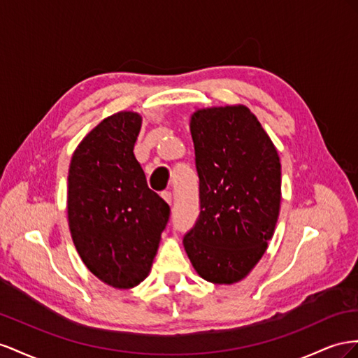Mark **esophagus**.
I'll list each match as a JSON object with an SVG mask.
<instances>
[{"mask_svg": "<svg viewBox=\"0 0 358 358\" xmlns=\"http://www.w3.org/2000/svg\"><path fill=\"white\" fill-rule=\"evenodd\" d=\"M162 198L165 199V201L169 203V206H171V203H172V195H171V192H163V193H162Z\"/></svg>", "mask_w": 358, "mask_h": 358, "instance_id": "obj_1", "label": "esophagus"}]
</instances>
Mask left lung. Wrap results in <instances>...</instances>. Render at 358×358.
Segmentation results:
<instances>
[{
  "instance_id": "8db88e82",
  "label": "left lung",
  "mask_w": 358,
  "mask_h": 358,
  "mask_svg": "<svg viewBox=\"0 0 358 358\" xmlns=\"http://www.w3.org/2000/svg\"><path fill=\"white\" fill-rule=\"evenodd\" d=\"M199 176V219L182 244L203 280H243L268 248L278 223L282 171L278 148L244 105L190 115Z\"/></svg>"
}]
</instances>
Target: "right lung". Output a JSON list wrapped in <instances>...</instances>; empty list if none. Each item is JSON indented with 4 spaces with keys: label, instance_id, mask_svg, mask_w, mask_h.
<instances>
[{
    "label": "right lung",
    "instance_id": "add662e5",
    "mask_svg": "<svg viewBox=\"0 0 358 358\" xmlns=\"http://www.w3.org/2000/svg\"><path fill=\"white\" fill-rule=\"evenodd\" d=\"M142 117L120 110L79 142L67 177L71 240L85 267L112 288H135L150 274L169 206L148 189L134 155Z\"/></svg>",
    "mask_w": 358,
    "mask_h": 358
}]
</instances>
